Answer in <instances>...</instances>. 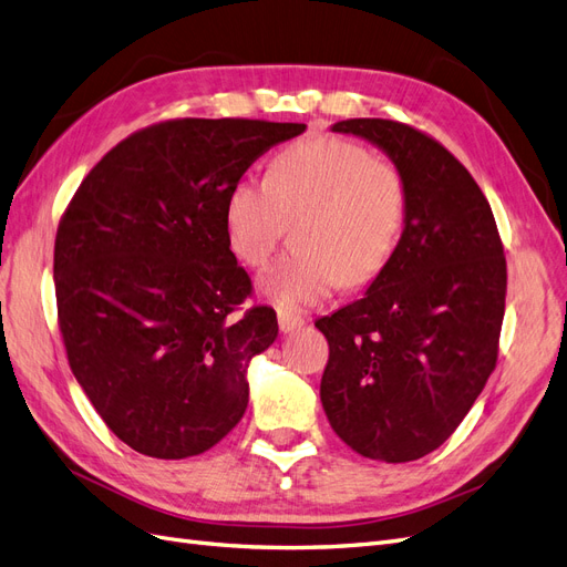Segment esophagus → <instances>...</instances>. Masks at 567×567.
Wrapping results in <instances>:
<instances>
[{"instance_id":"esophagus-1","label":"esophagus","mask_w":567,"mask_h":567,"mask_svg":"<svg viewBox=\"0 0 567 567\" xmlns=\"http://www.w3.org/2000/svg\"><path fill=\"white\" fill-rule=\"evenodd\" d=\"M300 326H305V319L302 317H296V315H290V312H279V329H281V333H293V331H298Z\"/></svg>"}]
</instances>
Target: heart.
<instances>
[{"label": "heart", "instance_id": "obj_1", "mask_svg": "<svg viewBox=\"0 0 567 567\" xmlns=\"http://www.w3.org/2000/svg\"><path fill=\"white\" fill-rule=\"evenodd\" d=\"M300 215V252L274 260L260 277L262 296L284 312L319 305L342 281L379 277L402 241L409 184L362 144L312 136L277 153L265 179L234 182L225 203L229 244L248 265H262L286 219Z\"/></svg>", "mask_w": 567, "mask_h": 567}]
</instances>
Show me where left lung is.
<instances>
[{
    "label": "left lung",
    "instance_id": "left-lung-1",
    "mask_svg": "<svg viewBox=\"0 0 567 567\" xmlns=\"http://www.w3.org/2000/svg\"><path fill=\"white\" fill-rule=\"evenodd\" d=\"M331 130L362 136L402 169L409 217L364 298L315 321L329 340L321 404L357 454L416 461L456 431L494 371L504 246L485 194L431 136L381 117Z\"/></svg>",
    "mask_w": 567,
    "mask_h": 567
}]
</instances>
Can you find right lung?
<instances>
[{"instance_id":"obj_1","label":"right lung","mask_w":567,"mask_h":567,"mask_svg":"<svg viewBox=\"0 0 567 567\" xmlns=\"http://www.w3.org/2000/svg\"><path fill=\"white\" fill-rule=\"evenodd\" d=\"M302 123L184 117L120 142L75 192L54 246L68 362L134 452L203 454L244 419L248 364L279 336L252 307L225 225L229 188Z\"/></svg>"}]
</instances>
